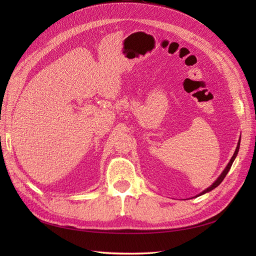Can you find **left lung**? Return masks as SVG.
I'll return each instance as SVG.
<instances>
[{
	"instance_id": "1",
	"label": "left lung",
	"mask_w": 256,
	"mask_h": 256,
	"mask_svg": "<svg viewBox=\"0 0 256 256\" xmlns=\"http://www.w3.org/2000/svg\"><path fill=\"white\" fill-rule=\"evenodd\" d=\"M239 146H240V143L238 142V144H237V147H236V150H235V152H234V154H233V157L230 158V162L228 164V166H226V168H224V171L221 173V175L216 178V180L210 186V187H208L207 189H205L202 193H200L198 196H202V194H205V193H207V192H209V191H212V190H214V188H216L218 187V186L222 182V180H224V178H226V174L228 173V171H230V166H232V164H233V162H234V160H235V158H236V156H237V154H238V150H239Z\"/></svg>"
}]
</instances>
